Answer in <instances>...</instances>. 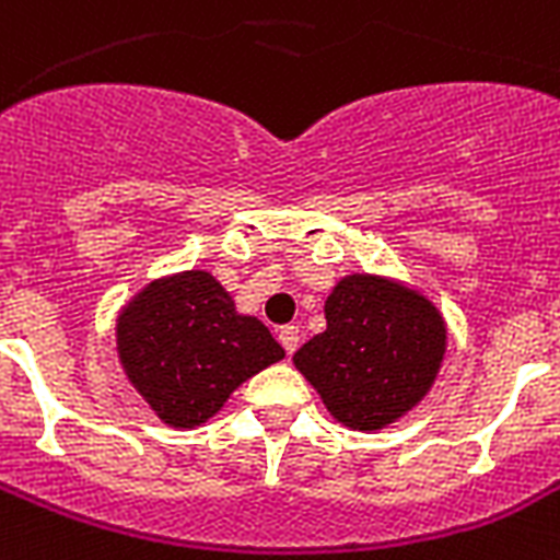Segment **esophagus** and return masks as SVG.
<instances>
[{"label": "esophagus", "mask_w": 560, "mask_h": 560, "mask_svg": "<svg viewBox=\"0 0 560 560\" xmlns=\"http://www.w3.org/2000/svg\"><path fill=\"white\" fill-rule=\"evenodd\" d=\"M279 342L288 353H293L299 348V325H284L279 327Z\"/></svg>", "instance_id": "34e87169"}]
</instances>
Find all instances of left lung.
Here are the masks:
<instances>
[{"instance_id": "obj_1", "label": "left lung", "mask_w": 560, "mask_h": 560, "mask_svg": "<svg viewBox=\"0 0 560 560\" xmlns=\"http://www.w3.org/2000/svg\"><path fill=\"white\" fill-rule=\"evenodd\" d=\"M327 327L293 353L336 422L380 431L422 402L445 357L443 313L406 281L351 272L325 302Z\"/></svg>"}]
</instances>
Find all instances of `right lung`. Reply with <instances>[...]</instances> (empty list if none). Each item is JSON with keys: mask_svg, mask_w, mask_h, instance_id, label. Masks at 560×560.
<instances>
[{"mask_svg": "<svg viewBox=\"0 0 560 560\" xmlns=\"http://www.w3.org/2000/svg\"><path fill=\"white\" fill-rule=\"evenodd\" d=\"M117 357L140 397L172 429L215 417L241 383L284 359L265 322L235 311L207 270L149 281L117 316Z\"/></svg>", "mask_w": 560, "mask_h": 560, "instance_id": "right-lung-1", "label": "right lung"}]
</instances>
